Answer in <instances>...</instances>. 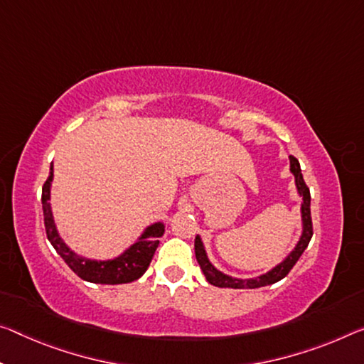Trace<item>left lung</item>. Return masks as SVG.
<instances>
[{
    "label": "left lung",
    "instance_id": "obj_1",
    "mask_svg": "<svg viewBox=\"0 0 364 364\" xmlns=\"http://www.w3.org/2000/svg\"><path fill=\"white\" fill-rule=\"evenodd\" d=\"M290 171L293 173V176H295L298 194L303 198V203H301L303 232H301V236H299V241L296 243L295 250H293L280 264H277L274 269H270L269 272L255 277V279H235V277H230L227 274L220 272L217 267H213V264L209 261V257H207L203 240H200V236L198 235L194 241L196 259H198L200 269H203V272L209 284L220 288H259L265 285H272L275 282L284 279V277L293 269V265L298 262V259L301 257L304 250H306L309 245L311 236H313V222H311V194H309V188L303 180L299 161L293 157V155H290Z\"/></svg>",
    "mask_w": 364,
    "mask_h": 364
}]
</instances>
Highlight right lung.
Masks as SVG:
<instances>
[{
	"label": "right lung",
	"instance_id": "1",
	"mask_svg": "<svg viewBox=\"0 0 364 364\" xmlns=\"http://www.w3.org/2000/svg\"><path fill=\"white\" fill-rule=\"evenodd\" d=\"M53 181V164L50 166V176L45 181L42 188V207H43V220L45 230H47V238L55 247L58 255L63 257L69 269L74 274L79 275L85 282L103 285H119L129 284L139 279L146 272L149 264L155 255V250L159 246V238L165 233V225L161 222H155L151 227L144 230L139 240L134 245H131L123 255L108 261H97V259H87L74 252L58 233L56 225L53 220L50 205V189Z\"/></svg>",
	"mask_w": 364,
	"mask_h": 364
}]
</instances>
